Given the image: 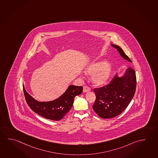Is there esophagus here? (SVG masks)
<instances>
[{"instance_id": "1", "label": "esophagus", "mask_w": 158, "mask_h": 158, "mask_svg": "<svg viewBox=\"0 0 158 158\" xmlns=\"http://www.w3.org/2000/svg\"><path fill=\"white\" fill-rule=\"evenodd\" d=\"M90 90V88L87 85L83 87V92H87Z\"/></svg>"}]
</instances>
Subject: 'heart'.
<instances>
[{
    "instance_id": "b5f03b06",
    "label": "heart",
    "mask_w": 158,
    "mask_h": 158,
    "mask_svg": "<svg viewBox=\"0 0 158 158\" xmlns=\"http://www.w3.org/2000/svg\"><path fill=\"white\" fill-rule=\"evenodd\" d=\"M86 73L93 75L92 80L95 85H102L106 83L110 78L111 68L109 64L104 61L94 63L88 66Z\"/></svg>"
}]
</instances>
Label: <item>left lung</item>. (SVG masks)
Here are the masks:
<instances>
[{
    "label": "left lung",
    "instance_id": "obj_1",
    "mask_svg": "<svg viewBox=\"0 0 158 158\" xmlns=\"http://www.w3.org/2000/svg\"><path fill=\"white\" fill-rule=\"evenodd\" d=\"M112 46L118 49L123 58L132 62L118 45L112 44ZM136 85L135 71L130 66L123 77H118L115 75L107 85L94 89L96 99L92 106L93 110L103 118L119 115L132 99Z\"/></svg>",
    "mask_w": 158,
    "mask_h": 158
}]
</instances>
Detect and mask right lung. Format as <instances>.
Masks as SVG:
<instances>
[{"label":"right lung","instance_id":"right-lung-1","mask_svg":"<svg viewBox=\"0 0 158 158\" xmlns=\"http://www.w3.org/2000/svg\"><path fill=\"white\" fill-rule=\"evenodd\" d=\"M23 90L26 102L35 113L47 119L59 121L61 120L70 110L74 98L76 95L82 93L83 87L70 85L59 98L47 102H38L26 92L23 87Z\"/></svg>","mask_w":158,"mask_h":158}]
</instances>
